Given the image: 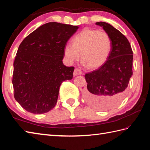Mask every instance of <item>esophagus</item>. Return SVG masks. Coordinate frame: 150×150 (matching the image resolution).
<instances>
[{"label":"esophagus","mask_w":150,"mask_h":150,"mask_svg":"<svg viewBox=\"0 0 150 150\" xmlns=\"http://www.w3.org/2000/svg\"><path fill=\"white\" fill-rule=\"evenodd\" d=\"M82 72L81 70H80L78 68H76L74 70V72H73V75L74 76H77V75H82Z\"/></svg>","instance_id":"obj_1"}]
</instances>
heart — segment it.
Masks as SVG:
<instances>
[{"mask_svg": "<svg viewBox=\"0 0 150 150\" xmlns=\"http://www.w3.org/2000/svg\"><path fill=\"white\" fill-rule=\"evenodd\" d=\"M71 45L64 47V56L72 64L82 56V64L91 69L100 68L107 61L111 50V39L104 31L86 29L72 38Z\"/></svg>", "mask_w": 150, "mask_h": 150, "instance_id": "b5f03b06", "label": "heart"}]
</instances>
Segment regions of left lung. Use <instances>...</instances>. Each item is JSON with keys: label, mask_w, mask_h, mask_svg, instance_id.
Masks as SVG:
<instances>
[{"label": "left lung", "mask_w": 150, "mask_h": 150, "mask_svg": "<svg viewBox=\"0 0 150 150\" xmlns=\"http://www.w3.org/2000/svg\"><path fill=\"white\" fill-rule=\"evenodd\" d=\"M109 35L111 50L99 68L85 75L86 101L96 109L106 110L119 104L127 92L133 75V52L128 40L116 28L104 22H96Z\"/></svg>", "instance_id": "1"}]
</instances>
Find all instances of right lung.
<instances>
[{"label":"right lung","instance_id":"obj_1","mask_svg":"<svg viewBox=\"0 0 150 150\" xmlns=\"http://www.w3.org/2000/svg\"><path fill=\"white\" fill-rule=\"evenodd\" d=\"M79 27L51 22L22 40L13 63L14 97L28 112L42 114L55 106L62 82L74 67L64 65V47Z\"/></svg>","mask_w":150,"mask_h":150}]
</instances>
